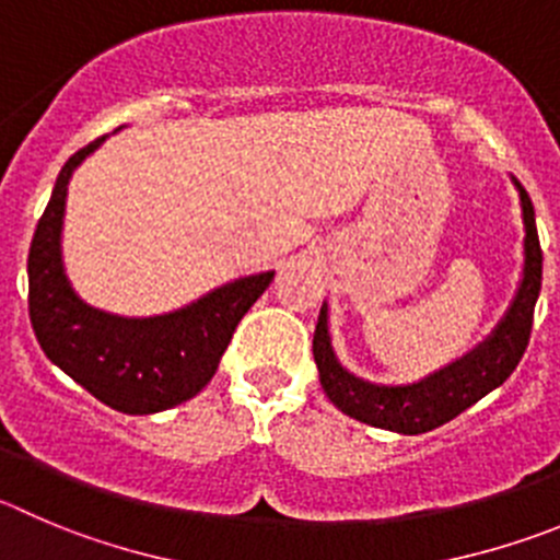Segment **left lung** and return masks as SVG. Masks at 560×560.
Wrapping results in <instances>:
<instances>
[{
    "mask_svg": "<svg viewBox=\"0 0 560 560\" xmlns=\"http://www.w3.org/2000/svg\"><path fill=\"white\" fill-rule=\"evenodd\" d=\"M514 185L520 190L522 223H525V268H522L520 290L498 328L467 357L409 386L370 384L348 373L334 357L331 337H328V304H323L312 351L320 370L323 389L342 415L373 428L415 436L451 422L514 373L530 339L533 310L541 290V245L536 234V212L525 187L520 182Z\"/></svg>",
    "mask_w": 560,
    "mask_h": 560,
    "instance_id": "8db88e82",
    "label": "left lung"
}]
</instances>
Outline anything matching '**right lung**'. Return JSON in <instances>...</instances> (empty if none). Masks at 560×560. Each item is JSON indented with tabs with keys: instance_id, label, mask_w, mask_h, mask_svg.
<instances>
[{
	"instance_id": "add662e5",
	"label": "right lung",
	"mask_w": 560,
	"mask_h": 560,
	"mask_svg": "<svg viewBox=\"0 0 560 560\" xmlns=\"http://www.w3.org/2000/svg\"><path fill=\"white\" fill-rule=\"evenodd\" d=\"M102 140L68 156L33 234L30 323L46 357L93 398L124 415H154L209 384L234 328L268 290L273 270L229 281L168 315L121 317L88 306L62 270L60 232L68 179Z\"/></svg>"
}]
</instances>
